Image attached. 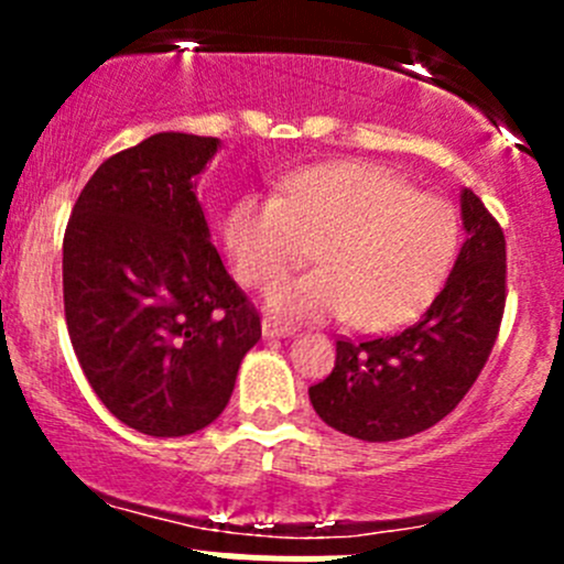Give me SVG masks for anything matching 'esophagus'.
I'll use <instances>...</instances> for the list:
<instances>
[{
	"instance_id": "34e87169",
	"label": "esophagus",
	"mask_w": 564,
	"mask_h": 564,
	"mask_svg": "<svg viewBox=\"0 0 564 564\" xmlns=\"http://www.w3.org/2000/svg\"><path fill=\"white\" fill-rule=\"evenodd\" d=\"M261 335H264V338H289V335H294V327L292 324L281 322V318L264 316L261 318Z\"/></svg>"
}]
</instances>
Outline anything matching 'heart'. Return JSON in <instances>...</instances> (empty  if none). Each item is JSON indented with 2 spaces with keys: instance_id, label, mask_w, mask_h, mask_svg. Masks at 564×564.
Segmentation results:
<instances>
[{
  "instance_id": "b5f03b06",
  "label": "heart",
  "mask_w": 564,
  "mask_h": 564,
  "mask_svg": "<svg viewBox=\"0 0 564 564\" xmlns=\"http://www.w3.org/2000/svg\"><path fill=\"white\" fill-rule=\"evenodd\" d=\"M224 240L248 286H267L303 264L311 242L322 270L275 283L270 308L349 316L357 329L388 333L434 303L458 253L460 226L445 198L412 191L377 163L338 161L286 174L281 196L237 198Z\"/></svg>"
}]
</instances>
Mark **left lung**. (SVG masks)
I'll use <instances>...</instances> for the list:
<instances>
[{
  "label": "left lung",
  "instance_id": "obj_1",
  "mask_svg": "<svg viewBox=\"0 0 564 564\" xmlns=\"http://www.w3.org/2000/svg\"><path fill=\"white\" fill-rule=\"evenodd\" d=\"M460 220L464 246L420 322L335 344L333 373L308 390L329 429L362 442L406 440L447 417L480 377L505 314V235L469 187L460 191Z\"/></svg>",
  "mask_w": 564,
  "mask_h": 564
}]
</instances>
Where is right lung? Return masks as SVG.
<instances>
[{
	"instance_id": "1",
	"label": "right lung",
	"mask_w": 564,
	"mask_h": 564,
	"mask_svg": "<svg viewBox=\"0 0 564 564\" xmlns=\"http://www.w3.org/2000/svg\"><path fill=\"white\" fill-rule=\"evenodd\" d=\"M220 141L155 133L100 163L62 242L70 344L95 395L147 436H187L229 403L261 338L196 198Z\"/></svg>"
}]
</instances>
